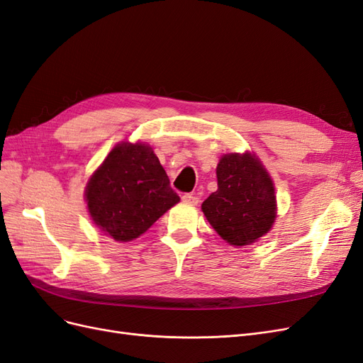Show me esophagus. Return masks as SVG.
<instances>
[{"label":"esophagus","instance_id":"34e87169","mask_svg":"<svg viewBox=\"0 0 363 363\" xmlns=\"http://www.w3.org/2000/svg\"><path fill=\"white\" fill-rule=\"evenodd\" d=\"M182 200L188 204H199V201H200L199 196H195L194 194H183Z\"/></svg>","mask_w":363,"mask_h":363}]
</instances>
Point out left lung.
<instances>
[{"instance_id": "8db88e82", "label": "left lung", "mask_w": 363, "mask_h": 363, "mask_svg": "<svg viewBox=\"0 0 363 363\" xmlns=\"http://www.w3.org/2000/svg\"><path fill=\"white\" fill-rule=\"evenodd\" d=\"M218 189L201 204L207 221L225 242L244 247L267 235L277 216L274 183L251 155H224L216 167Z\"/></svg>"}]
</instances>
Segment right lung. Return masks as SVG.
Wrapping results in <instances>:
<instances>
[{
  "label": "right lung",
  "mask_w": 363,
  "mask_h": 363,
  "mask_svg": "<svg viewBox=\"0 0 363 363\" xmlns=\"http://www.w3.org/2000/svg\"><path fill=\"white\" fill-rule=\"evenodd\" d=\"M95 225L119 242L139 238L180 201L155 151L147 144L121 142L86 186Z\"/></svg>",
  "instance_id": "obj_1"
}]
</instances>
